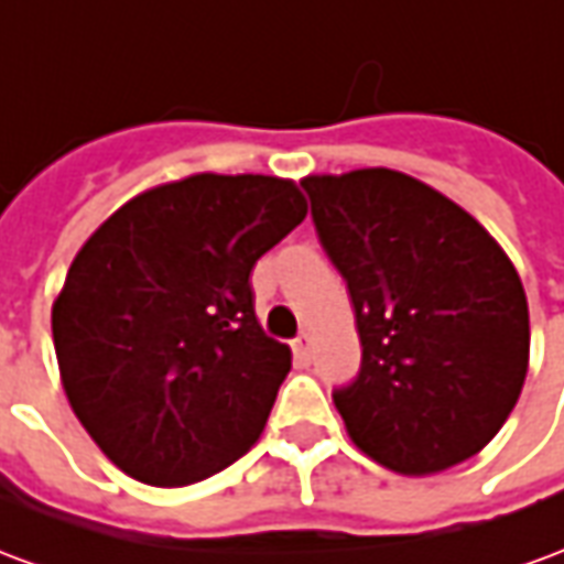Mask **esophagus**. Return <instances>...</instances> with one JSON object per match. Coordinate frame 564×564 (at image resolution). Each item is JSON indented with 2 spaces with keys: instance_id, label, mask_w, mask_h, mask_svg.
Listing matches in <instances>:
<instances>
[{
  "instance_id": "34e87169",
  "label": "esophagus",
  "mask_w": 564,
  "mask_h": 564,
  "mask_svg": "<svg viewBox=\"0 0 564 564\" xmlns=\"http://www.w3.org/2000/svg\"><path fill=\"white\" fill-rule=\"evenodd\" d=\"M310 351H312V336L310 333H300L297 339H294V357H297V360H310Z\"/></svg>"
}]
</instances>
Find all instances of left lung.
<instances>
[{
    "label": "left lung",
    "mask_w": 564,
    "mask_h": 564,
    "mask_svg": "<svg viewBox=\"0 0 564 564\" xmlns=\"http://www.w3.org/2000/svg\"><path fill=\"white\" fill-rule=\"evenodd\" d=\"M300 186L364 348L355 381L333 390L348 435L400 475L475 456L508 421L529 367V303L511 258L466 209L400 171Z\"/></svg>",
    "instance_id": "8db88e82"
}]
</instances>
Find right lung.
<instances>
[{"mask_svg": "<svg viewBox=\"0 0 564 564\" xmlns=\"http://www.w3.org/2000/svg\"><path fill=\"white\" fill-rule=\"evenodd\" d=\"M306 219L291 180L195 174L110 216L68 267L53 345L113 466L186 487L258 442L291 348L254 318V261Z\"/></svg>", "mask_w": 564, "mask_h": 564, "instance_id": "add662e5", "label": "right lung"}]
</instances>
